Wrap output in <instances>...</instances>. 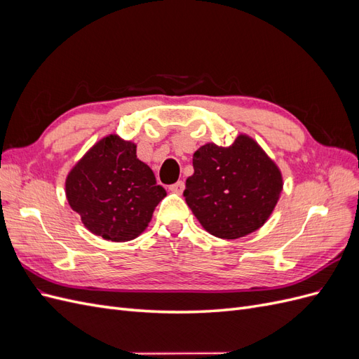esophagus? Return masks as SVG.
Listing matches in <instances>:
<instances>
[{"instance_id":"1","label":"esophagus","mask_w":359,"mask_h":359,"mask_svg":"<svg viewBox=\"0 0 359 359\" xmlns=\"http://www.w3.org/2000/svg\"><path fill=\"white\" fill-rule=\"evenodd\" d=\"M172 193H177V194H181L184 191V189H186V182L184 181H178L175 184H172V186L169 187Z\"/></svg>"}]
</instances>
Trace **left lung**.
Masks as SVG:
<instances>
[{
  "label": "left lung",
  "mask_w": 359,
  "mask_h": 359,
  "mask_svg": "<svg viewBox=\"0 0 359 359\" xmlns=\"http://www.w3.org/2000/svg\"><path fill=\"white\" fill-rule=\"evenodd\" d=\"M194 173L184 196L203 229L223 240H236L260 229L283 190L276 161L248 135L231 147L214 142L193 154Z\"/></svg>",
  "instance_id": "8db88e82"
}]
</instances>
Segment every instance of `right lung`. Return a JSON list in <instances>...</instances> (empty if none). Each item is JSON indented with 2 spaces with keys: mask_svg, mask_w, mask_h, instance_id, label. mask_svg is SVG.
I'll use <instances>...</instances> for the list:
<instances>
[{
  "mask_svg": "<svg viewBox=\"0 0 359 359\" xmlns=\"http://www.w3.org/2000/svg\"><path fill=\"white\" fill-rule=\"evenodd\" d=\"M66 196L91 233L126 243L147 229L166 190L137 158L135 142L107 135L72 168Z\"/></svg>",
  "mask_w": 359,
  "mask_h": 359,
  "instance_id": "right-lung-1",
  "label": "right lung"
}]
</instances>
